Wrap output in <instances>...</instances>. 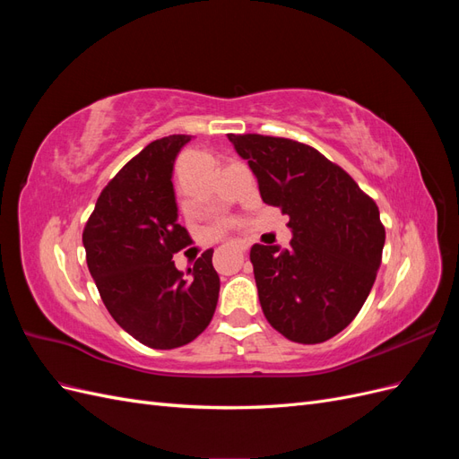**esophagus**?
Returning a JSON list of instances; mask_svg holds the SVG:
<instances>
[{
	"mask_svg": "<svg viewBox=\"0 0 459 459\" xmlns=\"http://www.w3.org/2000/svg\"><path fill=\"white\" fill-rule=\"evenodd\" d=\"M247 243H238V245H235V251H238V253H241V255H245L247 253Z\"/></svg>",
	"mask_w": 459,
	"mask_h": 459,
	"instance_id": "34e87169",
	"label": "esophagus"
}]
</instances>
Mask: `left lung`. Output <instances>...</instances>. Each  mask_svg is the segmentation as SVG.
Here are the masks:
<instances>
[{"label":"left lung","mask_w":459,"mask_h":459,"mask_svg":"<svg viewBox=\"0 0 459 459\" xmlns=\"http://www.w3.org/2000/svg\"><path fill=\"white\" fill-rule=\"evenodd\" d=\"M228 137L256 176L262 201L280 206L293 231L289 248H251L264 316L293 342L335 337L364 307L381 266L377 204L310 145L260 134Z\"/></svg>","instance_id":"1"}]
</instances>
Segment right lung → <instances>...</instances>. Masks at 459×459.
Wrapping results in <instances>:
<instances>
[{
  "label": "right lung",
  "instance_id": "right-lung-1",
  "mask_svg": "<svg viewBox=\"0 0 459 459\" xmlns=\"http://www.w3.org/2000/svg\"><path fill=\"white\" fill-rule=\"evenodd\" d=\"M191 135L149 143L110 179L84 228L88 268L108 314L149 349L197 339L216 310L220 277L206 251L184 277L172 256L191 243L178 224L174 160Z\"/></svg>",
  "mask_w": 459,
  "mask_h": 459
}]
</instances>
